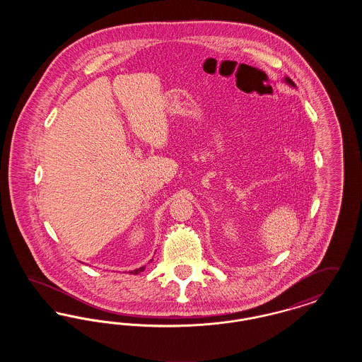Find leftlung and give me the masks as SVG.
Masks as SVG:
<instances>
[{"label": "left lung", "instance_id": "8db88e82", "mask_svg": "<svg viewBox=\"0 0 362 362\" xmlns=\"http://www.w3.org/2000/svg\"><path fill=\"white\" fill-rule=\"evenodd\" d=\"M284 81H285V83H286V84H288V86H293V88H297V86H296V84L293 83L292 80H291L289 77H284Z\"/></svg>", "mask_w": 362, "mask_h": 362}]
</instances>
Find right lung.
<instances>
[{"label": "right lung", "mask_w": 362, "mask_h": 362, "mask_svg": "<svg viewBox=\"0 0 362 362\" xmlns=\"http://www.w3.org/2000/svg\"><path fill=\"white\" fill-rule=\"evenodd\" d=\"M153 259H151L148 263H151ZM145 267H146V264H144V266H141V267H138L136 270H132V272H129V274H139L141 272H144L145 270Z\"/></svg>", "instance_id": "1"}]
</instances>
